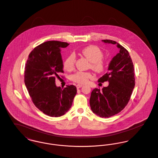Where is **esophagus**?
<instances>
[{
    "label": "esophagus",
    "instance_id": "34e87169",
    "mask_svg": "<svg viewBox=\"0 0 158 158\" xmlns=\"http://www.w3.org/2000/svg\"><path fill=\"white\" fill-rule=\"evenodd\" d=\"M82 86V85H80V84H78V85H76V86L77 89H79V88H81Z\"/></svg>",
    "mask_w": 158,
    "mask_h": 158
}]
</instances>
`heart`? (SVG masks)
Returning a JSON list of instances; mask_svg holds the SVG:
<instances>
[{
  "mask_svg": "<svg viewBox=\"0 0 158 158\" xmlns=\"http://www.w3.org/2000/svg\"><path fill=\"white\" fill-rule=\"evenodd\" d=\"M81 54L87 60L90 61L89 68L97 73H102L105 68V63L102 59L104 54L99 48L95 45H90L84 48ZM76 57L71 54L65 59L63 63L64 70L71 72L75 68ZM92 77L90 72H77L71 77V80L79 84H85Z\"/></svg>",
  "mask_w": 158,
  "mask_h": 158,
  "instance_id": "1",
  "label": "heart"
}]
</instances>
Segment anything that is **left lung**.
Returning a JSON list of instances; mask_svg holds the SVG:
<instances>
[{"instance_id":"1","label":"left lung","mask_w":158,"mask_h":158,"mask_svg":"<svg viewBox=\"0 0 158 158\" xmlns=\"http://www.w3.org/2000/svg\"><path fill=\"white\" fill-rule=\"evenodd\" d=\"M105 43L116 44L120 48L111 61L108 72L98 79L109 85L102 90L92 91L89 104L93 113L102 118H108L121 112L127 105L135 86L134 66L127 50L115 41L103 40Z\"/></svg>"}]
</instances>
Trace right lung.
I'll return each instance as SVG.
<instances>
[{"mask_svg": "<svg viewBox=\"0 0 158 158\" xmlns=\"http://www.w3.org/2000/svg\"><path fill=\"white\" fill-rule=\"evenodd\" d=\"M68 43L49 41L35 47L25 67L24 82L35 106L46 115L60 117L71 108L77 90L74 85L64 89L56 85V78L64 73L60 50Z\"/></svg>", "mask_w": 158, "mask_h": 158, "instance_id": "right-lung-1", "label": "right lung"}]
</instances>
